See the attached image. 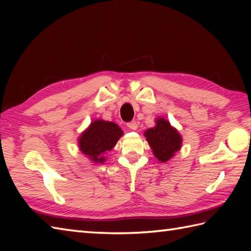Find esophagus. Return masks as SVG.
<instances>
[{
  "label": "esophagus",
  "mask_w": 251,
  "mask_h": 251,
  "mask_svg": "<svg viewBox=\"0 0 251 251\" xmlns=\"http://www.w3.org/2000/svg\"><path fill=\"white\" fill-rule=\"evenodd\" d=\"M127 127H128V128H130L131 130H137V128H138V123H137L136 121L129 122L128 124H127Z\"/></svg>",
  "instance_id": "34e87169"
}]
</instances>
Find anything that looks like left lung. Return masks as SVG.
<instances>
[{
  "label": "left lung",
  "instance_id": "1",
  "mask_svg": "<svg viewBox=\"0 0 251 251\" xmlns=\"http://www.w3.org/2000/svg\"><path fill=\"white\" fill-rule=\"evenodd\" d=\"M145 137L151 147L154 156L165 163L173 158L182 145V138L178 130L162 117L156 120V125L145 131Z\"/></svg>",
  "mask_w": 251,
  "mask_h": 251
}]
</instances>
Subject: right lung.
I'll use <instances>...</instances> for the list:
<instances>
[{
  "mask_svg": "<svg viewBox=\"0 0 251 251\" xmlns=\"http://www.w3.org/2000/svg\"><path fill=\"white\" fill-rule=\"evenodd\" d=\"M123 130L113 122L96 120L78 138V148L94 163H104L105 153L114 148Z\"/></svg>",
  "mask_w": 251,
  "mask_h": 251,
  "instance_id": "add662e5",
  "label": "right lung"
}]
</instances>
